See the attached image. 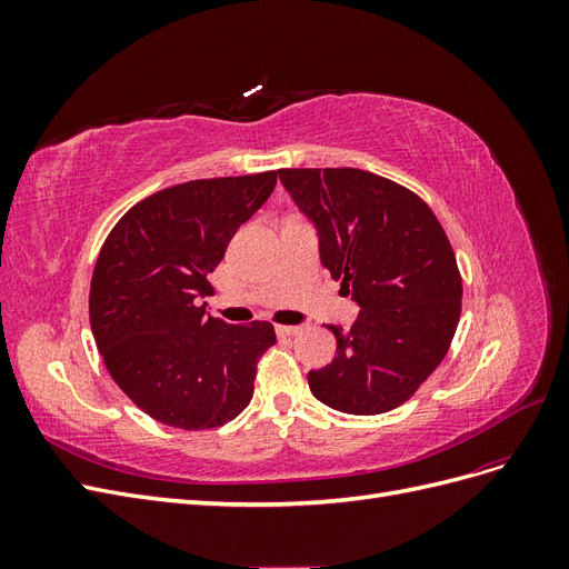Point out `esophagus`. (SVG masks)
I'll use <instances>...</instances> for the list:
<instances>
[{
  "instance_id": "obj_1",
  "label": "esophagus",
  "mask_w": 569,
  "mask_h": 569,
  "mask_svg": "<svg viewBox=\"0 0 569 569\" xmlns=\"http://www.w3.org/2000/svg\"><path fill=\"white\" fill-rule=\"evenodd\" d=\"M274 332H278V337H295V335H299L301 332V327L299 325H278L274 327Z\"/></svg>"
}]
</instances>
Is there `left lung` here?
<instances>
[{
	"label": "left lung",
	"mask_w": 569,
	"mask_h": 569,
	"mask_svg": "<svg viewBox=\"0 0 569 569\" xmlns=\"http://www.w3.org/2000/svg\"><path fill=\"white\" fill-rule=\"evenodd\" d=\"M280 182L318 234L325 270L360 313L330 325L332 363L308 372L325 406L380 416L406 403L437 370L460 320L456 253L410 189L358 168H287Z\"/></svg>",
	"instance_id": "8db88e82"
}]
</instances>
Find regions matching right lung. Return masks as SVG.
Wrapping results in <instances>:
<instances>
[{"label": "right lung", "instance_id": "right-lung-1", "mask_svg": "<svg viewBox=\"0 0 569 569\" xmlns=\"http://www.w3.org/2000/svg\"><path fill=\"white\" fill-rule=\"evenodd\" d=\"M278 173L192 180L134 203L99 251L90 325L113 382L149 418L178 429L234 420L253 396L270 322L206 313L209 272Z\"/></svg>", "mask_w": 569, "mask_h": 569}]
</instances>
